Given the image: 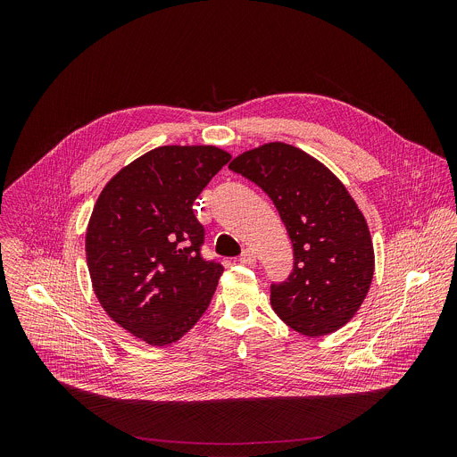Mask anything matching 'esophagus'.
<instances>
[{"mask_svg": "<svg viewBox=\"0 0 457 457\" xmlns=\"http://www.w3.org/2000/svg\"><path fill=\"white\" fill-rule=\"evenodd\" d=\"M238 260H240V264H253L254 260H256V254H254V251H251V249H244Z\"/></svg>", "mask_w": 457, "mask_h": 457, "instance_id": "esophagus-1", "label": "esophagus"}]
</instances>
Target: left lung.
<instances>
[{
	"label": "left lung",
	"instance_id": "obj_1",
	"mask_svg": "<svg viewBox=\"0 0 457 457\" xmlns=\"http://www.w3.org/2000/svg\"><path fill=\"white\" fill-rule=\"evenodd\" d=\"M229 170L268 193L293 244V273L271 284L275 312L311 338L344 328L374 275L370 233L345 186L320 161L286 143L244 152Z\"/></svg>",
	"mask_w": 457,
	"mask_h": 457
}]
</instances>
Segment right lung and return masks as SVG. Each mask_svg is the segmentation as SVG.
<instances>
[{"instance_id":"1","label":"right lung","mask_w":457,"mask_h":457,"mask_svg":"<svg viewBox=\"0 0 457 457\" xmlns=\"http://www.w3.org/2000/svg\"><path fill=\"white\" fill-rule=\"evenodd\" d=\"M231 155L217 146H161L101 191L87 229L96 296L150 345L182 338L208 309L224 268L201 254L193 203Z\"/></svg>"}]
</instances>
